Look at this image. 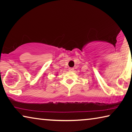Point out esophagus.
I'll return each mask as SVG.
<instances>
[{
    "instance_id": "1",
    "label": "esophagus",
    "mask_w": 132,
    "mask_h": 132,
    "mask_svg": "<svg viewBox=\"0 0 132 132\" xmlns=\"http://www.w3.org/2000/svg\"><path fill=\"white\" fill-rule=\"evenodd\" d=\"M73 70H74V68H69V71H73Z\"/></svg>"
}]
</instances>
